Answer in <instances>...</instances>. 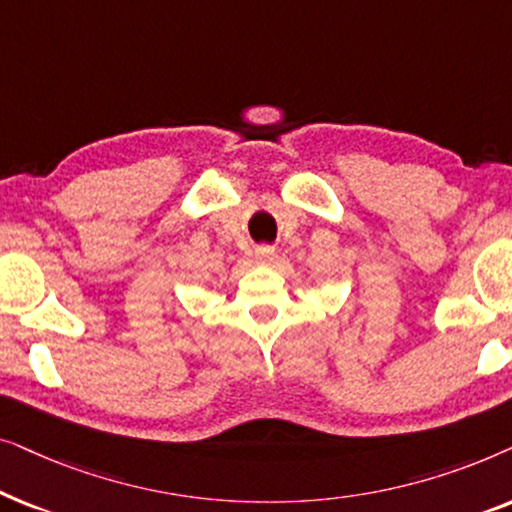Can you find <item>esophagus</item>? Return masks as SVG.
Instances as JSON below:
<instances>
[{
	"label": "esophagus",
	"mask_w": 512,
	"mask_h": 512,
	"mask_svg": "<svg viewBox=\"0 0 512 512\" xmlns=\"http://www.w3.org/2000/svg\"><path fill=\"white\" fill-rule=\"evenodd\" d=\"M272 256H275V249H270V247H258L256 249V261L258 263H270L272 261Z\"/></svg>",
	"instance_id": "obj_1"
}]
</instances>
